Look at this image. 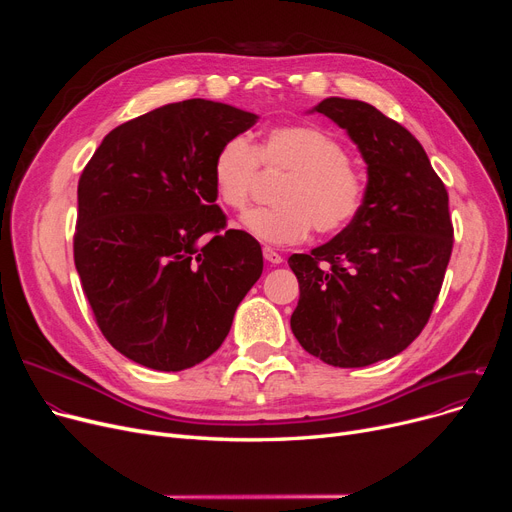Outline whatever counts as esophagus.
Segmentation results:
<instances>
[{"mask_svg": "<svg viewBox=\"0 0 512 512\" xmlns=\"http://www.w3.org/2000/svg\"><path fill=\"white\" fill-rule=\"evenodd\" d=\"M263 257L267 263H272V265H280L284 261L282 255L278 251H274L272 247H263Z\"/></svg>", "mask_w": 512, "mask_h": 512, "instance_id": "esophagus-1", "label": "esophagus"}]
</instances>
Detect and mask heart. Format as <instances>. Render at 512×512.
<instances>
[{"label": "heart", "mask_w": 512, "mask_h": 512, "mask_svg": "<svg viewBox=\"0 0 512 512\" xmlns=\"http://www.w3.org/2000/svg\"><path fill=\"white\" fill-rule=\"evenodd\" d=\"M261 166L286 172L276 191L278 205L253 209L242 220L247 232L267 245H297L313 228L336 234L353 224L365 205L363 174L348 161L346 147L317 126H276L259 145L245 134L226 139L211 161L215 197L232 211H245Z\"/></svg>", "instance_id": "b5f03b06"}]
</instances>
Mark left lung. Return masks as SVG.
Masks as SVG:
<instances>
[{
  "mask_svg": "<svg viewBox=\"0 0 512 512\" xmlns=\"http://www.w3.org/2000/svg\"><path fill=\"white\" fill-rule=\"evenodd\" d=\"M348 132L367 164L359 218L290 270L301 297L292 334L334 367L390 359L421 334L434 311L452 253L448 193L413 134L357 99L315 105Z\"/></svg>",
  "mask_w": 512,
  "mask_h": 512,
  "instance_id": "obj_1",
  "label": "left lung"
}]
</instances>
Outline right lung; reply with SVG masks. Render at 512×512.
I'll return each instance as SVG.
<instances>
[{
  "label": "right lung",
  "instance_id": "obj_1",
  "mask_svg": "<svg viewBox=\"0 0 512 512\" xmlns=\"http://www.w3.org/2000/svg\"><path fill=\"white\" fill-rule=\"evenodd\" d=\"M255 122L226 103H170L114 128L80 174L74 265L101 334L130 361H205L259 280V242L226 228L211 182L215 151Z\"/></svg>",
  "mask_w": 512,
  "mask_h": 512
}]
</instances>
